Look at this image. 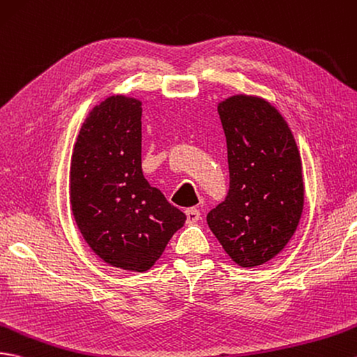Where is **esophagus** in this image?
Returning <instances> with one entry per match:
<instances>
[{"instance_id": "34e87169", "label": "esophagus", "mask_w": 357, "mask_h": 357, "mask_svg": "<svg viewBox=\"0 0 357 357\" xmlns=\"http://www.w3.org/2000/svg\"><path fill=\"white\" fill-rule=\"evenodd\" d=\"M185 216H187L188 223H196L199 219H201V211H199L197 208H187Z\"/></svg>"}]
</instances>
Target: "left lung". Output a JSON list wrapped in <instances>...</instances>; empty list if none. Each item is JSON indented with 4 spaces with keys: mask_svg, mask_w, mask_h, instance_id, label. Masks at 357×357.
I'll return each mask as SVG.
<instances>
[{
    "mask_svg": "<svg viewBox=\"0 0 357 357\" xmlns=\"http://www.w3.org/2000/svg\"><path fill=\"white\" fill-rule=\"evenodd\" d=\"M227 137L229 190L206 222L242 268L273 259L296 231L304 205L301 156L281 114L238 94L218 106Z\"/></svg>",
    "mask_w": 357,
    "mask_h": 357,
    "instance_id": "obj_1",
    "label": "left lung"
}]
</instances>
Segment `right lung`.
Here are the masks:
<instances>
[{"instance_id": "1", "label": "right lung", "mask_w": 357, "mask_h": 357, "mask_svg": "<svg viewBox=\"0 0 357 357\" xmlns=\"http://www.w3.org/2000/svg\"><path fill=\"white\" fill-rule=\"evenodd\" d=\"M141 111L126 96L94 106L70 169V204L85 242L105 263L134 272L151 269L187 219L141 170Z\"/></svg>"}]
</instances>
